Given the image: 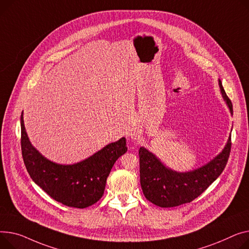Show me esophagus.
<instances>
[{
	"label": "esophagus",
	"mask_w": 249,
	"mask_h": 249,
	"mask_svg": "<svg viewBox=\"0 0 249 249\" xmlns=\"http://www.w3.org/2000/svg\"><path fill=\"white\" fill-rule=\"evenodd\" d=\"M131 137H132V138H136V137H137V133H136L135 131L133 132V133H131Z\"/></svg>",
	"instance_id": "34e87169"
}]
</instances>
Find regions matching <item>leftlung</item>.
I'll return each mask as SVG.
<instances>
[{"label":"left lung","mask_w":249,"mask_h":249,"mask_svg":"<svg viewBox=\"0 0 249 249\" xmlns=\"http://www.w3.org/2000/svg\"><path fill=\"white\" fill-rule=\"evenodd\" d=\"M219 87L231 114L233 108L226 95L222 83ZM231 150V137L223 151L201 168L190 172L172 171L152 154L141 147L139 149L140 184L146 199L159 207H175L193 201L201 195L224 170Z\"/></svg>","instance_id":"left-lung-1"}]
</instances>
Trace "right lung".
Listing matches in <instances>:
<instances>
[{
	"mask_svg": "<svg viewBox=\"0 0 249 249\" xmlns=\"http://www.w3.org/2000/svg\"><path fill=\"white\" fill-rule=\"evenodd\" d=\"M21 149L25 166L33 181L56 201L75 208H86L100 199L114 163L127 151L126 139L121 138L80 163H53L31 145L24 126L23 113Z\"/></svg>",
	"mask_w": 249,
	"mask_h": 249,
	"instance_id": "obj_1",
	"label": "right lung"
}]
</instances>
